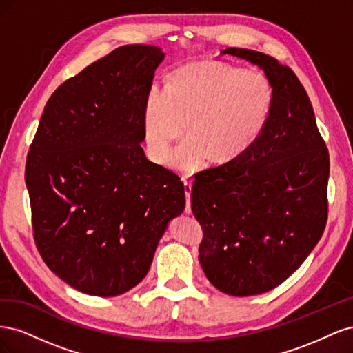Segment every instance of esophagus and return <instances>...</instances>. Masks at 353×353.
Masks as SVG:
<instances>
[{"mask_svg":"<svg viewBox=\"0 0 353 353\" xmlns=\"http://www.w3.org/2000/svg\"><path fill=\"white\" fill-rule=\"evenodd\" d=\"M184 190H185V199H187L185 213H191V183L187 179H184Z\"/></svg>","mask_w":353,"mask_h":353,"instance_id":"34e87169","label":"esophagus"}]
</instances>
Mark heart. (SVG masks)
<instances>
[{
	"label": "heart",
	"instance_id": "b5f03b06",
	"mask_svg": "<svg viewBox=\"0 0 353 353\" xmlns=\"http://www.w3.org/2000/svg\"><path fill=\"white\" fill-rule=\"evenodd\" d=\"M274 109L268 78L253 69L218 61H196L170 72L165 91L153 90L144 105L147 153L165 165L172 144L184 132L172 165L194 172L213 163H227L248 153L262 137Z\"/></svg>",
	"mask_w": 353,
	"mask_h": 353
}]
</instances>
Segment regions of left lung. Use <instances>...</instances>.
<instances>
[{
    "mask_svg": "<svg viewBox=\"0 0 353 353\" xmlns=\"http://www.w3.org/2000/svg\"><path fill=\"white\" fill-rule=\"evenodd\" d=\"M221 54L265 72L274 109L248 153L196 174L191 209L203 228L199 259L208 280L222 293L254 296L285 281L321 239L330 157L312 104L290 68L253 50Z\"/></svg>",
    "mask_w": 353,
    "mask_h": 353,
    "instance_id": "left-lung-1",
    "label": "left lung"
}]
</instances>
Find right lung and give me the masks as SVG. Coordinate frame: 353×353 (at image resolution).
Wrapping results in <instances>:
<instances>
[{"label": "right lung", "mask_w": 353, "mask_h": 353, "mask_svg": "<svg viewBox=\"0 0 353 353\" xmlns=\"http://www.w3.org/2000/svg\"><path fill=\"white\" fill-rule=\"evenodd\" d=\"M159 47L123 46L52 92L26 159L34 239L59 279L91 296L131 290L147 275L181 178L144 154V105Z\"/></svg>", "instance_id": "1"}]
</instances>
